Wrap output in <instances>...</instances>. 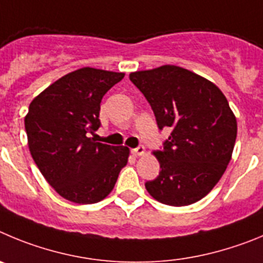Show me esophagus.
Returning <instances> with one entry per match:
<instances>
[{
	"label": "esophagus",
	"mask_w": 263,
	"mask_h": 263,
	"mask_svg": "<svg viewBox=\"0 0 263 263\" xmlns=\"http://www.w3.org/2000/svg\"><path fill=\"white\" fill-rule=\"evenodd\" d=\"M131 152L134 153L135 156H143L144 153H145V148H144L143 145H139V146H137V148L132 149Z\"/></svg>",
	"instance_id": "34e87169"
}]
</instances>
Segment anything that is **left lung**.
<instances>
[{
	"label": "left lung",
	"mask_w": 263,
	"mask_h": 263,
	"mask_svg": "<svg viewBox=\"0 0 263 263\" xmlns=\"http://www.w3.org/2000/svg\"><path fill=\"white\" fill-rule=\"evenodd\" d=\"M129 80L152 107L158 128L170 129L155 152L161 172L145 189L164 204L198 202L231 161L237 122L228 101L216 85L176 65L131 73Z\"/></svg>",
	"instance_id": "left-lung-1"
}]
</instances>
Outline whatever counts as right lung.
Here are the masks:
<instances>
[{
    "label": "right lung",
    "mask_w": 263,
    "mask_h": 263,
    "mask_svg": "<svg viewBox=\"0 0 263 263\" xmlns=\"http://www.w3.org/2000/svg\"><path fill=\"white\" fill-rule=\"evenodd\" d=\"M124 73L81 68L34 98L25 118L28 148L56 193L79 204L105 199L127 165L129 149L97 143L102 98Z\"/></svg>",
    "instance_id": "obj_1"
}]
</instances>
